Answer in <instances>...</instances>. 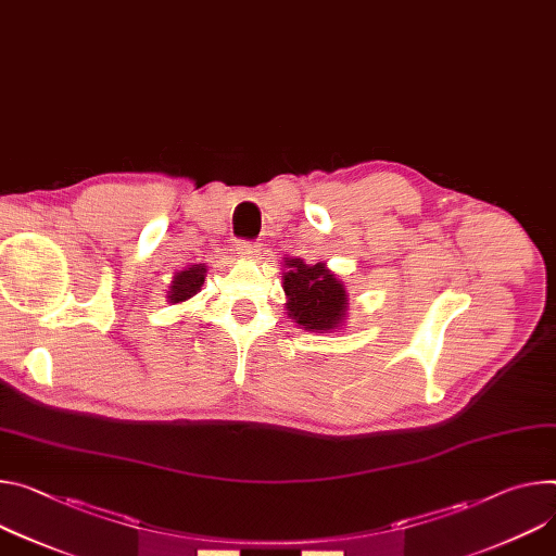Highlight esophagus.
Segmentation results:
<instances>
[{
    "label": "esophagus",
    "mask_w": 556,
    "mask_h": 556,
    "mask_svg": "<svg viewBox=\"0 0 556 556\" xmlns=\"http://www.w3.org/2000/svg\"><path fill=\"white\" fill-rule=\"evenodd\" d=\"M237 250H239V257H243V260H252V257L260 255V245L252 243V241H239Z\"/></svg>",
    "instance_id": "34e87169"
}]
</instances>
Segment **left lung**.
<instances>
[{
    "label": "left lung",
    "mask_w": 556,
    "mask_h": 556,
    "mask_svg": "<svg viewBox=\"0 0 556 556\" xmlns=\"http://www.w3.org/2000/svg\"><path fill=\"white\" fill-rule=\"evenodd\" d=\"M286 311L308 332H337L348 317V290L326 264L283 260Z\"/></svg>",
    "instance_id": "left-lung-1"
}]
</instances>
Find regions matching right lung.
<instances>
[{"instance_id": "1", "label": "right lung", "mask_w": 556, "mask_h": 556, "mask_svg": "<svg viewBox=\"0 0 556 556\" xmlns=\"http://www.w3.org/2000/svg\"><path fill=\"white\" fill-rule=\"evenodd\" d=\"M206 273H208L206 264H190L184 270L175 273L173 281L168 286V292H166L168 304H173V306L184 304V301L194 296L201 290V286H204Z\"/></svg>"}]
</instances>
